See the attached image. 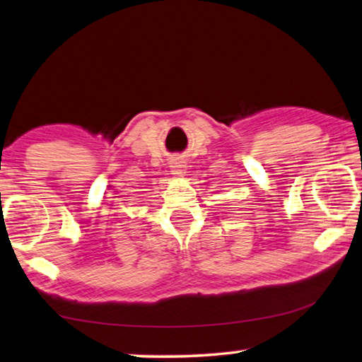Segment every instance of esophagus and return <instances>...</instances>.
<instances>
[{
	"mask_svg": "<svg viewBox=\"0 0 362 362\" xmlns=\"http://www.w3.org/2000/svg\"><path fill=\"white\" fill-rule=\"evenodd\" d=\"M170 172H172V175H175V176H182L184 173H186V162L180 158L173 159L172 162H170Z\"/></svg>",
	"mask_w": 362,
	"mask_h": 362,
	"instance_id": "1",
	"label": "esophagus"
}]
</instances>
